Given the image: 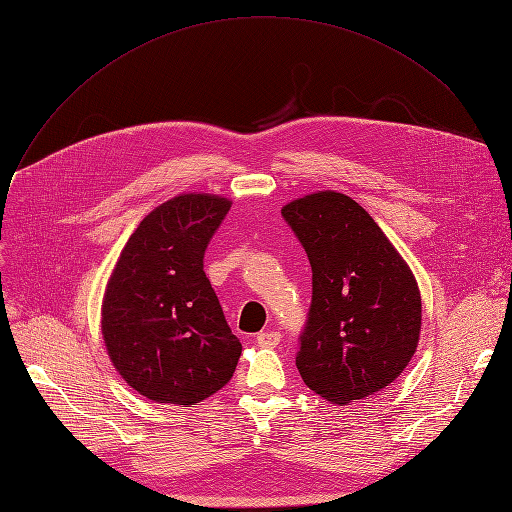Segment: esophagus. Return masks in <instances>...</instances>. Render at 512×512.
Returning a JSON list of instances; mask_svg holds the SVG:
<instances>
[{
    "instance_id": "esophagus-1",
    "label": "esophagus",
    "mask_w": 512,
    "mask_h": 512,
    "mask_svg": "<svg viewBox=\"0 0 512 512\" xmlns=\"http://www.w3.org/2000/svg\"><path fill=\"white\" fill-rule=\"evenodd\" d=\"M280 332H274V330H265V332H259L257 334V344L261 346H276L280 344Z\"/></svg>"
}]
</instances>
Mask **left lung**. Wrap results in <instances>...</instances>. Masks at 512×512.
Listing matches in <instances>:
<instances>
[{
  "instance_id": "obj_1",
  "label": "left lung",
  "mask_w": 512,
  "mask_h": 512,
  "mask_svg": "<svg viewBox=\"0 0 512 512\" xmlns=\"http://www.w3.org/2000/svg\"><path fill=\"white\" fill-rule=\"evenodd\" d=\"M313 292L299 338L303 382L332 405L380 392L405 371L421 332V294L407 261L351 197L321 191L284 205Z\"/></svg>"
}]
</instances>
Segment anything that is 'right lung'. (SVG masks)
I'll return each instance as SVG.
<instances>
[{"mask_svg":"<svg viewBox=\"0 0 512 512\" xmlns=\"http://www.w3.org/2000/svg\"><path fill=\"white\" fill-rule=\"evenodd\" d=\"M230 201L178 195L132 232L101 307L107 355L130 388L155 402L195 405L222 390L242 344L203 272Z\"/></svg>","mask_w":512,"mask_h":512,"instance_id":"add662e5","label":"right lung"}]
</instances>
